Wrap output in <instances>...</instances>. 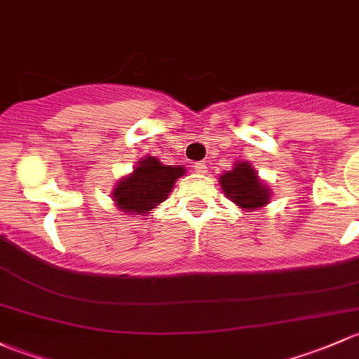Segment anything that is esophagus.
Masks as SVG:
<instances>
[{
  "label": "esophagus",
  "instance_id": "34e87169",
  "mask_svg": "<svg viewBox=\"0 0 359 359\" xmlns=\"http://www.w3.org/2000/svg\"><path fill=\"white\" fill-rule=\"evenodd\" d=\"M194 169H195V172H197V175H205V172H207V165L204 164V162H195Z\"/></svg>",
  "mask_w": 359,
  "mask_h": 359
}]
</instances>
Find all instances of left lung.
Returning <instances> with one entry per match:
<instances>
[{"label": "left lung", "mask_w": 359, "mask_h": 359, "mask_svg": "<svg viewBox=\"0 0 359 359\" xmlns=\"http://www.w3.org/2000/svg\"><path fill=\"white\" fill-rule=\"evenodd\" d=\"M221 190L245 212L259 210L271 201V188L257 175L250 162H235L233 169L219 176Z\"/></svg>", "instance_id": "obj_1"}]
</instances>
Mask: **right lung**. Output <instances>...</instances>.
<instances>
[{
  "instance_id": "add662e5",
  "label": "right lung",
  "mask_w": 359,
  "mask_h": 359,
  "mask_svg": "<svg viewBox=\"0 0 359 359\" xmlns=\"http://www.w3.org/2000/svg\"><path fill=\"white\" fill-rule=\"evenodd\" d=\"M184 172L183 165H165L154 155H147L117 181L110 197L121 212L147 216L169 197L176 180Z\"/></svg>"
}]
</instances>
